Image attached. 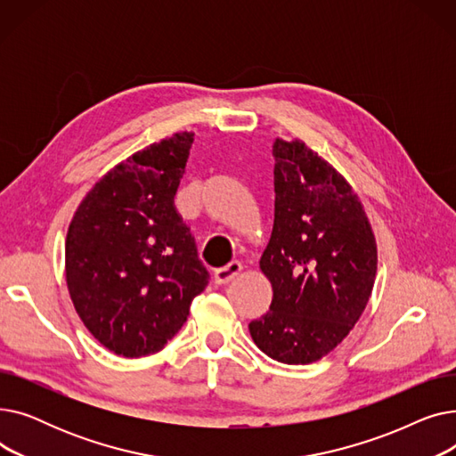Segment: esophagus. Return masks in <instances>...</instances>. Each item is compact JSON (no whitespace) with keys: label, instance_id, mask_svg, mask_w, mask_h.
<instances>
[{"label":"esophagus","instance_id":"34e87169","mask_svg":"<svg viewBox=\"0 0 456 456\" xmlns=\"http://www.w3.org/2000/svg\"><path fill=\"white\" fill-rule=\"evenodd\" d=\"M242 272V265L238 260L229 262L227 266H222L218 270H214V281L218 284H227L229 281H232L238 273Z\"/></svg>","mask_w":456,"mask_h":456}]
</instances>
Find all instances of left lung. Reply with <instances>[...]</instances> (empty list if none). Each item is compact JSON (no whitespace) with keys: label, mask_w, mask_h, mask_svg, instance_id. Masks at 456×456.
Masks as SVG:
<instances>
[{"label":"left lung","mask_w":456,"mask_h":456,"mask_svg":"<svg viewBox=\"0 0 456 456\" xmlns=\"http://www.w3.org/2000/svg\"><path fill=\"white\" fill-rule=\"evenodd\" d=\"M275 218L260 270L270 310L249 323L256 347L282 364H310L362 316L377 244L351 184L303 140L273 142Z\"/></svg>","instance_id":"1"}]
</instances>
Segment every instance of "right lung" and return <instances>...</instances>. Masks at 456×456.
I'll use <instances>...</instances> for the list:
<instances>
[{
    "instance_id": "right-lung-1",
    "label": "right lung",
    "mask_w": 456,
    "mask_h": 456,
    "mask_svg": "<svg viewBox=\"0 0 456 456\" xmlns=\"http://www.w3.org/2000/svg\"><path fill=\"white\" fill-rule=\"evenodd\" d=\"M194 133H175L114 166L77 207L66 234V284L79 318L109 351H160L208 284L174 198Z\"/></svg>"
}]
</instances>
